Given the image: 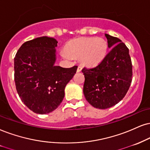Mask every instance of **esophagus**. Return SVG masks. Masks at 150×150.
Listing matches in <instances>:
<instances>
[{"label": "esophagus", "mask_w": 150, "mask_h": 150, "mask_svg": "<svg viewBox=\"0 0 150 150\" xmlns=\"http://www.w3.org/2000/svg\"><path fill=\"white\" fill-rule=\"evenodd\" d=\"M82 70V67L81 66H79L78 68H77V72H80Z\"/></svg>", "instance_id": "1"}]
</instances>
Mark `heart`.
I'll return each mask as SVG.
<instances>
[{"label":"heart","instance_id":"b5f03b06","mask_svg":"<svg viewBox=\"0 0 150 150\" xmlns=\"http://www.w3.org/2000/svg\"><path fill=\"white\" fill-rule=\"evenodd\" d=\"M108 52V43L101 38H80L69 42L65 47L62 56L79 58L81 62L87 67H95L100 64Z\"/></svg>","mask_w":150,"mask_h":150}]
</instances>
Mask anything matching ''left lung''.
<instances>
[{"mask_svg":"<svg viewBox=\"0 0 150 150\" xmlns=\"http://www.w3.org/2000/svg\"><path fill=\"white\" fill-rule=\"evenodd\" d=\"M109 49L99 65L84 67L83 94L90 105L99 109L110 108L126 95L132 81V64L129 49L120 39L105 34Z\"/></svg>","mask_w":150,"mask_h":150,"instance_id":"obj_1","label":"left lung"}]
</instances>
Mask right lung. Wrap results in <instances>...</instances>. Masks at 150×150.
Segmentation results:
<instances>
[{"label": "right lung", "instance_id": "1", "mask_svg": "<svg viewBox=\"0 0 150 150\" xmlns=\"http://www.w3.org/2000/svg\"><path fill=\"white\" fill-rule=\"evenodd\" d=\"M58 41L47 36L25 42L14 58V81L21 101L38 114L53 111L78 67L55 66Z\"/></svg>", "mask_w": 150, "mask_h": 150}]
</instances>
